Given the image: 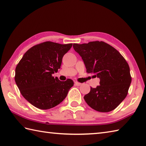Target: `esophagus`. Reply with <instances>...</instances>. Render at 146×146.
Instances as JSON below:
<instances>
[{"label": "esophagus", "instance_id": "esophagus-1", "mask_svg": "<svg viewBox=\"0 0 146 146\" xmlns=\"http://www.w3.org/2000/svg\"><path fill=\"white\" fill-rule=\"evenodd\" d=\"M74 84H75L76 86H81L82 84L81 83H80V82H77V81H76L75 82H74Z\"/></svg>", "mask_w": 146, "mask_h": 146}]
</instances>
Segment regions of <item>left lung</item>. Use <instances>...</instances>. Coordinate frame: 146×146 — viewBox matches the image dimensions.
Masks as SVG:
<instances>
[{"label":"left lung","mask_w":146,"mask_h":146,"mask_svg":"<svg viewBox=\"0 0 146 146\" xmlns=\"http://www.w3.org/2000/svg\"><path fill=\"white\" fill-rule=\"evenodd\" d=\"M81 56L86 72L100 78L99 86L91 88L84 99L91 108L100 112L113 110L126 98L132 81L125 59L113 47L104 41L73 44Z\"/></svg>","instance_id":"obj_1"}]
</instances>
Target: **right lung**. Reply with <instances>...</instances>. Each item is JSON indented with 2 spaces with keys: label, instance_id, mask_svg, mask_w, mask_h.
Returning a JSON list of instances; mask_svg holds the SVG:
<instances>
[{
  "label": "right lung",
  "instance_id": "obj_1",
  "mask_svg": "<svg viewBox=\"0 0 146 146\" xmlns=\"http://www.w3.org/2000/svg\"><path fill=\"white\" fill-rule=\"evenodd\" d=\"M72 46V43L45 41L31 47L21 59L15 70V81L23 96L32 105L48 110L66 98L73 81H60L53 74L60 69L62 58Z\"/></svg>",
  "mask_w": 146,
  "mask_h": 146
}]
</instances>
